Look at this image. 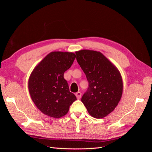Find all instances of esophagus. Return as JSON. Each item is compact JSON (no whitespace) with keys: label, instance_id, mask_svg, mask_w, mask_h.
Returning <instances> with one entry per match:
<instances>
[{"label":"esophagus","instance_id":"esophagus-1","mask_svg":"<svg viewBox=\"0 0 152 152\" xmlns=\"http://www.w3.org/2000/svg\"><path fill=\"white\" fill-rule=\"evenodd\" d=\"M81 95H82V94H81L80 92H77V93H75V96H76V97H77V99H80Z\"/></svg>","mask_w":152,"mask_h":152}]
</instances>
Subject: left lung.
<instances>
[{
    "label": "left lung",
    "instance_id": "obj_1",
    "mask_svg": "<svg viewBox=\"0 0 152 152\" xmlns=\"http://www.w3.org/2000/svg\"><path fill=\"white\" fill-rule=\"evenodd\" d=\"M75 54L89 82L82 102L92 117L102 118L113 111L120 102L123 91L121 73L100 52L81 50Z\"/></svg>",
    "mask_w": 152,
    "mask_h": 152
}]
</instances>
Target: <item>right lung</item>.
<instances>
[{
  "label": "right lung",
  "mask_w": 152,
  "mask_h": 152,
  "mask_svg": "<svg viewBox=\"0 0 152 152\" xmlns=\"http://www.w3.org/2000/svg\"><path fill=\"white\" fill-rule=\"evenodd\" d=\"M75 57L73 53L51 52L31 73L28 80L31 98L48 116L57 118L65 115L70 106L77 100L64 79V73L71 67Z\"/></svg>",
  "instance_id": "right-lung-1"
}]
</instances>
